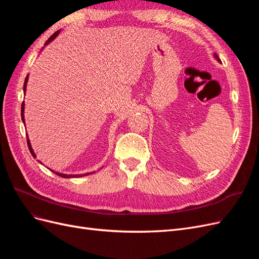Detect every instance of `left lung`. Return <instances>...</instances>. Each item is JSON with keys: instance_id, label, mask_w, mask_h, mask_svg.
<instances>
[{"instance_id": "obj_1", "label": "left lung", "mask_w": 259, "mask_h": 259, "mask_svg": "<svg viewBox=\"0 0 259 259\" xmlns=\"http://www.w3.org/2000/svg\"><path fill=\"white\" fill-rule=\"evenodd\" d=\"M215 57H216V58H217L218 60H221V59H219V58H218V56H217V55H216V54H215Z\"/></svg>"}]
</instances>
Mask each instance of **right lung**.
Instances as JSON below:
<instances>
[{
	"instance_id": "right-lung-1",
	"label": "right lung",
	"mask_w": 259,
	"mask_h": 259,
	"mask_svg": "<svg viewBox=\"0 0 259 259\" xmlns=\"http://www.w3.org/2000/svg\"><path fill=\"white\" fill-rule=\"evenodd\" d=\"M59 33V31H56V32H55L48 41L45 42V45L46 44H49L52 40H54L55 37H56V35ZM27 81H28V75H27V77H26V80H25V84H23V92H26V85H27ZM25 104L22 103V105H21V119H22V121H23V123H25V117H23V109H25ZM27 143H28V148H29V150H30V152H31V154H32L34 158H35V154H34V152H33V150H32V148H31V145H30V142H29V139H28V137H27ZM52 171H54V170H52ZM55 174L56 175H58V176H60V177H64V178H73V177H82V176H86V175H90V173H88V174H83V175H66V174H60V173H57V171H54ZM92 174V173H91Z\"/></svg>"
}]
</instances>
